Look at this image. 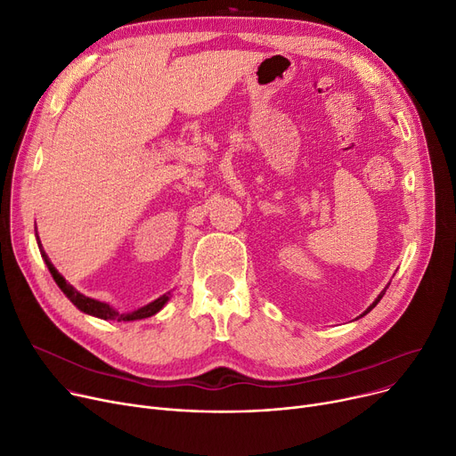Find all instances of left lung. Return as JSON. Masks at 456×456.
Here are the masks:
<instances>
[{
    "label": "left lung",
    "mask_w": 456,
    "mask_h": 456,
    "mask_svg": "<svg viewBox=\"0 0 456 456\" xmlns=\"http://www.w3.org/2000/svg\"><path fill=\"white\" fill-rule=\"evenodd\" d=\"M387 289H388V286H387ZM387 289H385V290H382V292H380V294H379V296H377V299H375V301H373V303H371V305H370V306H368V308H366V313H364V314H361V316H366V314H368V313H370V310H371V308H373V306H375V305H377V303H379V301H380V299H382V296H385V292H387Z\"/></svg>",
    "instance_id": "obj_1"
}]
</instances>
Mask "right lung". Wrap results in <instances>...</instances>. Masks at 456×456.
<instances>
[{
  "label": "right lung",
  "mask_w": 456,
  "mask_h": 456,
  "mask_svg": "<svg viewBox=\"0 0 456 456\" xmlns=\"http://www.w3.org/2000/svg\"><path fill=\"white\" fill-rule=\"evenodd\" d=\"M37 244H38V249H40V255H42V258H44V262H45V266H47V270H50V273H52V277H53V281L57 282V286L59 289L62 290V294L74 303L81 313H85V314H88V316H94V318H100V320H118V322H134V320H143V318H151V316H155L159 310L170 301V292H166L164 296H160V297H157L155 301H151V303H148V305H143V306H140V308H134V310H131V313H118V310L114 308V306H110L109 303H105V301H98V299H94V297H88V296H85V294H81L79 290H76L74 286H71L57 270H55V266L52 265V260L47 258V255H45V251L42 249V244H40V238H38V232H37Z\"/></svg>",
  "instance_id": "right-lung-1"
}]
</instances>
